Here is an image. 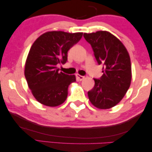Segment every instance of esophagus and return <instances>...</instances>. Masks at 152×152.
I'll list each match as a JSON object with an SVG mask.
<instances>
[{"label":"esophagus","instance_id":"1","mask_svg":"<svg viewBox=\"0 0 152 152\" xmlns=\"http://www.w3.org/2000/svg\"><path fill=\"white\" fill-rule=\"evenodd\" d=\"M76 77H77V79H78L79 81H82L84 78H85V77L82 76V75H80L77 74V75H76Z\"/></svg>","mask_w":152,"mask_h":152}]
</instances>
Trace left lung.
<instances>
[{
    "label": "left lung",
    "instance_id": "obj_1",
    "mask_svg": "<svg viewBox=\"0 0 152 152\" xmlns=\"http://www.w3.org/2000/svg\"><path fill=\"white\" fill-rule=\"evenodd\" d=\"M93 49L98 64H103V75L94 79L95 85L88 92L91 103L99 109L116 106L123 98L131 81L129 53L123 43L106 31L83 34Z\"/></svg>",
    "mask_w": 152,
    "mask_h": 152
}]
</instances>
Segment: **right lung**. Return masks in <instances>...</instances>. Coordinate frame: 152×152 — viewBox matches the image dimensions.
I'll return each instance as SVG.
<instances>
[{
  "label": "right lung",
  "instance_id": "1",
  "mask_svg": "<svg viewBox=\"0 0 152 152\" xmlns=\"http://www.w3.org/2000/svg\"><path fill=\"white\" fill-rule=\"evenodd\" d=\"M83 33L48 31L34 42L26 60L25 77L31 93L47 106L61 105L66 100L68 88L75 76L59 72L58 64L67 61V53L80 40Z\"/></svg>",
  "mask_w": 152,
  "mask_h": 152
}]
</instances>
